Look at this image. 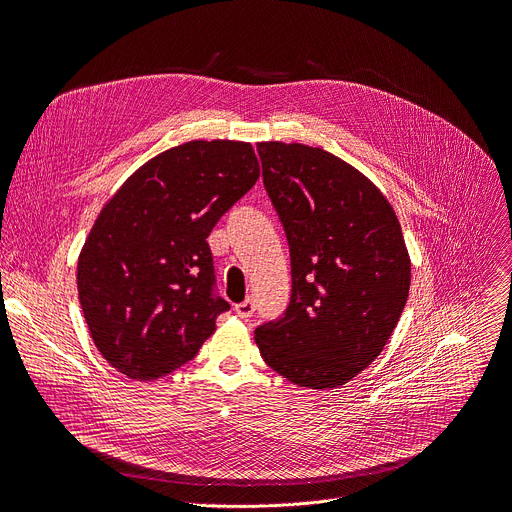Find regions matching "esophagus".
I'll list each match as a JSON object with an SVG mask.
<instances>
[{"mask_svg": "<svg viewBox=\"0 0 512 512\" xmlns=\"http://www.w3.org/2000/svg\"><path fill=\"white\" fill-rule=\"evenodd\" d=\"M234 311H236V316H238V318H242V320H249V318L255 314V303H253L251 299L242 301V303H236V305H234Z\"/></svg>", "mask_w": 512, "mask_h": 512, "instance_id": "obj_1", "label": "esophagus"}]
</instances>
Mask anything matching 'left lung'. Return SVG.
<instances>
[{
  "label": "left lung",
  "mask_w": 512,
  "mask_h": 512,
  "mask_svg": "<svg viewBox=\"0 0 512 512\" xmlns=\"http://www.w3.org/2000/svg\"><path fill=\"white\" fill-rule=\"evenodd\" d=\"M257 152L293 274L284 316L255 330L261 358L299 387L345 385L383 351L408 301L402 226L383 192L335 154L284 142Z\"/></svg>",
  "instance_id": "left-lung-1"
}]
</instances>
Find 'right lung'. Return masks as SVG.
Returning <instances> with one entry per match:
<instances>
[{
    "label": "right lung",
    "instance_id": "right-lung-1",
    "mask_svg": "<svg viewBox=\"0 0 512 512\" xmlns=\"http://www.w3.org/2000/svg\"><path fill=\"white\" fill-rule=\"evenodd\" d=\"M259 177L249 142L192 140L131 173L77 261L83 318L102 358L133 381L190 362L230 303L213 293L209 234Z\"/></svg>",
    "mask_w": 512,
    "mask_h": 512
}]
</instances>
